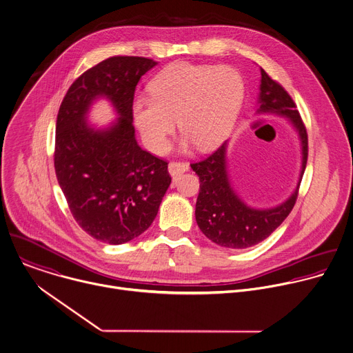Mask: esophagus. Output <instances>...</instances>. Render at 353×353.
Segmentation results:
<instances>
[{
    "label": "esophagus",
    "mask_w": 353,
    "mask_h": 353,
    "mask_svg": "<svg viewBox=\"0 0 353 353\" xmlns=\"http://www.w3.org/2000/svg\"><path fill=\"white\" fill-rule=\"evenodd\" d=\"M190 168V165L187 162H170L169 163V173L170 176L176 177L184 172H187Z\"/></svg>",
    "instance_id": "1"
}]
</instances>
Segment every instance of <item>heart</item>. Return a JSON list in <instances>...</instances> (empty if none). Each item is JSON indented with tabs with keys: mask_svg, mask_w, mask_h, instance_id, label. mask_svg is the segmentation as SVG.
<instances>
[{
	"mask_svg": "<svg viewBox=\"0 0 353 353\" xmlns=\"http://www.w3.org/2000/svg\"><path fill=\"white\" fill-rule=\"evenodd\" d=\"M151 97L133 103V118L144 144L154 154L168 148L174 119L184 144L210 150L227 137L242 97L241 74L228 65L177 63L150 83Z\"/></svg>",
	"mask_w": 353,
	"mask_h": 353,
	"instance_id": "1",
	"label": "heart"
}]
</instances>
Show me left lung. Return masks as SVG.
I'll use <instances>...</instances> for the list:
<instances>
[{
  "mask_svg": "<svg viewBox=\"0 0 353 353\" xmlns=\"http://www.w3.org/2000/svg\"><path fill=\"white\" fill-rule=\"evenodd\" d=\"M259 114L286 117L297 130L301 141L303 163L293 194L279 206L254 209L248 206L231 187L227 170V141L210 157L191 163L199 177V195L195 219L201 231L214 243L228 249H248L267 239L289 216L297 201L300 183L308 159V134L300 112L290 94L261 68Z\"/></svg>",
  "mask_w": 353,
  "mask_h": 353,
  "instance_id": "8db88e82",
  "label": "left lung"
}]
</instances>
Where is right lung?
<instances>
[{
  "mask_svg": "<svg viewBox=\"0 0 353 353\" xmlns=\"http://www.w3.org/2000/svg\"><path fill=\"white\" fill-rule=\"evenodd\" d=\"M155 64L139 56L108 57L72 82L59 108V185L78 225L104 243L122 245L141 235L172 181L168 162L141 150L134 137L136 85ZM99 97L108 98L120 115L105 130H94L85 118Z\"/></svg>",
  "mask_w": 353,
  "mask_h": 353,
  "instance_id": "1",
  "label": "right lung"
}]
</instances>
